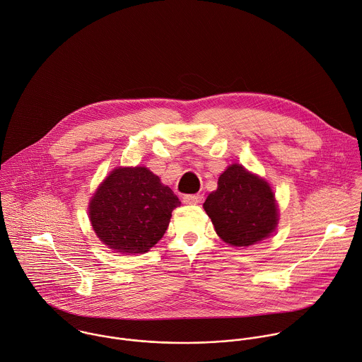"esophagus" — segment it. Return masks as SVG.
<instances>
[{
    "label": "esophagus",
    "mask_w": 362,
    "mask_h": 362,
    "mask_svg": "<svg viewBox=\"0 0 362 362\" xmlns=\"http://www.w3.org/2000/svg\"><path fill=\"white\" fill-rule=\"evenodd\" d=\"M203 200L202 194H185L183 196V203L186 204H199Z\"/></svg>",
    "instance_id": "1"
}]
</instances>
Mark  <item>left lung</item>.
Returning <instances> with one entry per match:
<instances>
[{"label":"left lung","mask_w":362,"mask_h":362,"mask_svg":"<svg viewBox=\"0 0 362 362\" xmlns=\"http://www.w3.org/2000/svg\"><path fill=\"white\" fill-rule=\"evenodd\" d=\"M223 242L246 247L270 235L277 226V206L267 182L231 165L218 177L217 190L204 204Z\"/></svg>","instance_id":"1"}]
</instances>
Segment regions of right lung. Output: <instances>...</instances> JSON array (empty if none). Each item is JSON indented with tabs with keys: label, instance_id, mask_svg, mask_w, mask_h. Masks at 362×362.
Wrapping results in <instances>:
<instances>
[{
	"label": "right lung",
	"instance_id": "add662e5",
	"mask_svg": "<svg viewBox=\"0 0 362 362\" xmlns=\"http://www.w3.org/2000/svg\"><path fill=\"white\" fill-rule=\"evenodd\" d=\"M180 204L170 187L146 168L115 169L89 204L98 237L117 253H146L168 230Z\"/></svg>",
	"mask_w": 362,
	"mask_h": 362
}]
</instances>
